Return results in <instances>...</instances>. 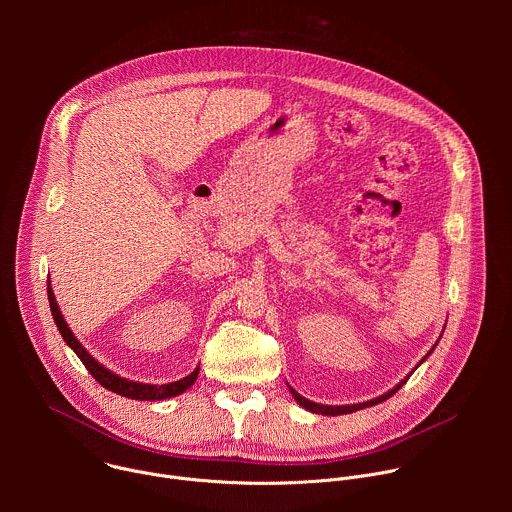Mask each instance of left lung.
I'll use <instances>...</instances> for the list:
<instances>
[{
  "label": "left lung",
  "instance_id": "left-lung-1",
  "mask_svg": "<svg viewBox=\"0 0 512 512\" xmlns=\"http://www.w3.org/2000/svg\"><path fill=\"white\" fill-rule=\"evenodd\" d=\"M442 338V336H440ZM437 342H440V340H437ZM437 342L431 346V350L419 360V364L433 352V348L437 346ZM419 364H417V367H419ZM415 367V369H417ZM407 379H409V375H407ZM407 379H403L397 387H393L391 391H387L385 395H381V397H377V399H371V401H364V403H356V405H322V403H314V401H310V399H306V397H302L296 389H291L289 385V391H291V395H294V399L300 403V407H304L306 411H312V413H320V415H346V413H354V411H358V409H364V407H371V405H377V403H381V401H385V399H389L391 395H395L403 385H405V381Z\"/></svg>",
  "mask_w": 512,
  "mask_h": 512
}]
</instances>
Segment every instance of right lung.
<instances>
[{"instance_id":"1","label":"right lung","mask_w":512,"mask_h":512,"mask_svg":"<svg viewBox=\"0 0 512 512\" xmlns=\"http://www.w3.org/2000/svg\"><path fill=\"white\" fill-rule=\"evenodd\" d=\"M48 302H50V312H52V318L56 322V328L60 332V336L64 338V342L75 350V354L81 358V362L87 367V371L95 377V381H99L105 389L121 395V397H127V399H135V401H164V399H170V397H176L180 393H184L186 389H190L198 377V371L200 367H196L188 377L180 379V381H174V383H168V385H152V383H137V381H129L125 377H119L115 375L113 371H109L107 367H103V364L99 360H95V356H91L87 352V348L79 342V338L72 334V330L68 328L66 320L62 318L60 314V308L56 304V298H54V291H52V285H50V279H48Z\"/></svg>"}]
</instances>
